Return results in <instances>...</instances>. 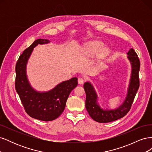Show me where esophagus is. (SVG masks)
I'll return each instance as SVG.
<instances>
[{"label":"esophagus","mask_w":152,"mask_h":152,"mask_svg":"<svg viewBox=\"0 0 152 152\" xmlns=\"http://www.w3.org/2000/svg\"><path fill=\"white\" fill-rule=\"evenodd\" d=\"M78 83L79 84H83L84 83V79H82V78H79L78 79Z\"/></svg>","instance_id":"1"}]
</instances>
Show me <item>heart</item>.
Here are the masks:
<instances>
[{
  "label": "heart",
  "mask_w": 152,
  "mask_h": 152,
  "mask_svg": "<svg viewBox=\"0 0 152 152\" xmlns=\"http://www.w3.org/2000/svg\"><path fill=\"white\" fill-rule=\"evenodd\" d=\"M103 43L98 42V41H95V42H91L88 44H87V51L91 53H96L99 52L100 50L101 52H102V54L103 56H105L108 52V50L107 48H103H103Z\"/></svg>",
  "instance_id": "obj_1"
}]
</instances>
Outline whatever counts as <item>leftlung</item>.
I'll return each mask as SVG.
<instances>
[{
  "instance_id": "8db88e82",
  "label": "left lung",
  "mask_w": 152,
  "mask_h": 152,
  "mask_svg": "<svg viewBox=\"0 0 152 152\" xmlns=\"http://www.w3.org/2000/svg\"><path fill=\"white\" fill-rule=\"evenodd\" d=\"M127 54V58L131 64V76L126 99L118 108L115 110H103L101 108L97 103L98 96L93 85L89 82H85L84 84L86 94V108L91 117L96 122L107 123L118 120L125 116L131 108L140 87V61L135 50L132 48Z\"/></svg>"
}]
</instances>
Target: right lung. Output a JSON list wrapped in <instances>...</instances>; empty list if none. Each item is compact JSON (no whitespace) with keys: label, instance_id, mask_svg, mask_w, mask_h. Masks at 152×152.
<instances>
[{"label":"right lung","instance_id":"obj_1","mask_svg":"<svg viewBox=\"0 0 152 152\" xmlns=\"http://www.w3.org/2000/svg\"><path fill=\"white\" fill-rule=\"evenodd\" d=\"M48 39H37L26 48L16 65L15 88L25 112L32 118L51 121L63 113L71 91L77 86V78L63 81L48 92H38L32 88L26 76V68L34 48L38 44H48Z\"/></svg>","mask_w":152,"mask_h":152}]
</instances>
